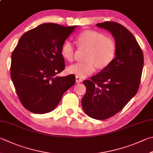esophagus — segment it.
Returning a JSON list of instances; mask_svg holds the SVG:
<instances>
[{
    "label": "esophagus",
    "instance_id": "34e87169",
    "mask_svg": "<svg viewBox=\"0 0 153 153\" xmlns=\"http://www.w3.org/2000/svg\"><path fill=\"white\" fill-rule=\"evenodd\" d=\"M82 81H83V80H82V79L81 78V77H77V76H76V83L82 82Z\"/></svg>",
    "mask_w": 153,
    "mask_h": 153
}]
</instances>
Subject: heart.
I'll list each match as a JSON object with an SVG mask.
<instances>
[{
	"label": "heart",
	"mask_w": 153,
	"mask_h": 153,
	"mask_svg": "<svg viewBox=\"0 0 153 153\" xmlns=\"http://www.w3.org/2000/svg\"><path fill=\"white\" fill-rule=\"evenodd\" d=\"M79 45L88 49L85 57V63H76L68 68L69 74L79 77H85L94 73L96 67L104 69L109 65L114 59L116 45L114 40L105 37L101 32L87 30L79 33L77 37ZM73 43L66 41L61 48V54L65 60L72 62L74 57Z\"/></svg>",
	"instance_id": "1"
}]
</instances>
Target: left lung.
Here are the masks:
<instances>
[{
	"instance_id": "1",
	"label": "left lung",
	"mask_w": 153,
	"mask_h": 153,
	"mask_svg": "<svg viewBox=\"0 0 153 153\" xmlns=\"http://www.w3.org/2000/svg\"><path fill=\"white\" fill-rule=\"evenodd\" d=\"M96 26L110 31L114 37L116 57L91 80H84L86 93L82 105L90 117L105 120L120 112L137 93L144 57L134 35L123 25L105 21Z\"/></svg>"
}]
</instances>
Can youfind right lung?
Masks as SVG:
<instances>
[{
    "mask_svg": "<svg viewBox=\"0 0 153 153\" xmlns=\"http://www.w3.org/2000/svg\"><path fill=\"white\" fill-rule=\"evenodd\" d=\"M77 26L44 23L21 36L11 55L10 77L23 106L35 114L53 110L75 84L73 74L58 77L65 69L61 48Z\"/></svg>",
    "mask_w": 153,
    "mask_h": 153,
    "instance_id": "1",
    "label": "right lung"
}]
</instances>
